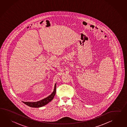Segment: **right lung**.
<instances>
[{"label": "right lung", "mask_w": 127, "mask_h": 127, "mask_svg": "<svg viewBox=\"0 0 127 127\" xmlns=\"http://www.w3.org/2000/svg\"><path fill=\"white\" fill-rule=\"evenodd\" d=\"M56 93V84L55 85L54 90L53 92L50 95L47 97L46 98H44L43 99H42L40 101L37 102H23L27 105L32 107H40L43 106L44 105H46L48 103L50 102L52 100L54 96L55 95Z\"/></svg>", "instance_id": "obj_1"}]
</instances>
